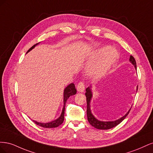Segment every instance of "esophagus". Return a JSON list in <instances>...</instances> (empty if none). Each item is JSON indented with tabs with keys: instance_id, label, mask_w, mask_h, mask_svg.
Wrapping results in <instances>:
<instances>
[{
	"instance_id": "1",
	"label": "esophagus",
	"mask_w": 153,
	"mask_h": 153,
	"mask_svg": "<svg viewBox=\"0 0 153 153\" xmlns=\"http://www.w3.org/2000/svg\"><path fill=\"white\" fill-rule=\"evenodd\" d=\"M85 90V84L83 82H80L77 85V91L78 92H84Z\"/></svg>"
}]
</instances>
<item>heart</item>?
<instances>
[{
	"label": "heart",
	"instance_id": "1",
	"mask_svg": "<svg viewBox=\"0 0 153 153\" xmlns=\"http://www.w3.org/2000/svg\"><path fill=\"white\" fill-rule=\"evenodd\" d=\"M100 56L93 63L91 64L89 72L95 77H100L104 75L109 67L115 61L116 55L112 51L101 50L93 54V57Z\"/></svg>",
	"mask_w": 153,
	"mask_h": 153
}]
</instances>
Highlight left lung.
Masks as SVG:
<instances>
[{"mask_svg":"<svg viewBox=\"0 0 153 153\" xmlns=\"http://www.w3.org/2000/svg\"><path fill=\"white\" fill-rule=\"evenodd\" d=\"M129 61H130L133 66H135V69H137V64L135 59L134 58L132 55H130V57H129ZM138 89V87L137 89ZM85 96H86V100H87V119L88 121L90 123L91 125L94 128L99 129H109L112 128L115 126H117L119 124L121 123L123 120L126 118V117L128 115L129 111L131 109H129L127 114L123 116V117L119 119L118 120L114 121H108V122H104V121H98V119H96L94 115L92 114L90 109V101L92 98V92L91 90V87H89L86 89V92H85Z\"/></svg>","mask_w":153,"mask_h":153,"instance_id":"obj_1","label":"left lung"}]
</instances>
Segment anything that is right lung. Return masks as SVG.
Wrapping results in <instances>:
<instances>
[{"label":"right lung","mask_w":153,"mask_h":153,"mask_svg":"<svg viewBox=\"0 0 153 153\" xmlns=\"http://www.w3.org/2000/svg\"><path fill=\"white\" fill-rule=\"evenodd\" d=\"M37 45L38 44L36 43V45L32 46V47L28 51H27V53H28L29 51H30L32 49H33L35 47V46ZM76 92V89L75 85H74L73 84H70L68 86H67L66 87L65 89H64V106H63L61 116H60L57 119L55 120V121H52L50 123H38L37 121H33L34 123L35 124H36L37 125H38V126H39L46 128H56V127L59 126V125H61L63 123L64 119V110H65V106H66V101L69 97L72 95L75 94Z\"/></svg>","instance_id":"obj_1"}]
</instances>
